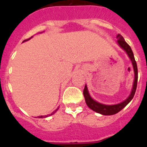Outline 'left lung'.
I'll return each instance as SVG.
<instances>
[{"instance_id":"1","label":"left lung","mask_w":147,"mask_h":147,"mask_svg":"<svg viewBox=\"0 0 147 147\" xmlns=\"http://www.w3.org/2000/svg\"><path fill=\"white\" fill-rule=\"evenodd\" d=\"M117 43L119 44V46L123 50L126 51V53H127L128 56L130 57V60L132 62L133 67H134V70L135 74L134 82L132 92L130 93V96L128 97L125 100H123V102L114 105H103V104H100V103L97 102L94 100H93L89 95V93L88 92L87 86L85 85L84 91H83V94H84V97H85V102H86L87 105L91 109L93 110L94 111L97 112V113L103 114V115H113V114H115L117 113H118L119 111H121V110L123 109V107H125L130 103V100H132L134 96L136 90H137V79H138V70H137V65L136 61H135L134 55L133 51L131 49V48H130V46L126 42L123 37L121 34H118V35L117 36Z\"/></svg>"}]
</instances>
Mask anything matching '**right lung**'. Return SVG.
<instances>
[{"label": "right lung", "instance_id": "right-lung-1", "mask_svg": "<svg viewBox=\"0 0 147 147\" xmlns=\"http://www.w3.org/2000/svg\"><path fill=\"white\" fill-rule=\"evenodd\" d=\"M30 40V39H27V40ZM26 40H24V41H26ZM56 111H57V110H55V111L53 112V113H52V114H49V115H45V116H39V117H39V118H43V117H47L50 116V115H52V114H54V113H55V112Z\"/></svg>", "mask_w": 147, "mask_h": 147}]
</instances>
